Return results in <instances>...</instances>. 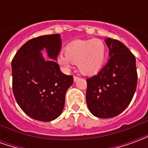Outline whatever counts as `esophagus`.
<instances>
[{"label":"esophagus","mask_w":148,"mask_h":148,"mask_svg":"<svg viewBox=\"0 0 148 148\" xmlns=\"http://www.w3.org/2000/svg\"><path fill=\"white\" fill-rule=\"evenodd\" d=\"M80 77H78V76H74V82H76V81H77L78 79H79Z\"/></svg>","instance_id":"1"}]
</instances>
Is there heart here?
<instances>
[{
  "label": "heart",
  "instance_id": "b5f03b06",
  "mask_svg": "<svg viewBox=\"0 0 148 148\" xmlns=\"http://www.w3.org/2000/svg\"><path fill=\"white\" fill-rule=\"evenodd\" d=\"M106 46L98 39L75 40L65 47V54L58 55V64L65 69L77 63L79 71L87 75L97 74L102 68L106 59Z\"/></svg>",
  "mask_w": 148,
  "mask_h": 148
}]
</instances>
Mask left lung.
Here are the masks:
<instances>
[{
  "label": "left lung",
  "instance_id": "left-lung-1",
  "mask_svg": "<svg viewBox=\"0 0 148 148\" xmlns=\"http://www.w3.org/2000/svg\"><path fill=\"white\" fill-rule=\"evenodd\" d=\"M110 58L99 73L87 78L86 101L99 118L117 116L132 100L137 86L135 55L121 41L106 39Z\"/></svg>",
  "mask_w": 148,
  "mask_h": 148
}]
</instances>
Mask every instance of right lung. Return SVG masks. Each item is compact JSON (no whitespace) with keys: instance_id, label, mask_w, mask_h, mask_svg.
I'll return each instance as SVG.
<instances>
[{"instance_id":"1","label":"right lung","mask_w":148,"mask_h":148,"mask_svg":"<svg viewBox=\"0 0 148 148\" xmlns=\"http://www.w3.org/2000/svg\"><path fill=\"white\" fill-rule=\"evenodd\" d=\"M47 49L52 60L45 61L40 51ZM61 48L60 35H46L28 40L12 60V91L21 109L40 121L55 120L62 113L65 95L74 82L56 60Z\"/></svg>"}]
</instances>
